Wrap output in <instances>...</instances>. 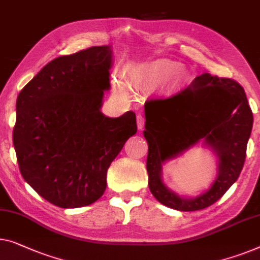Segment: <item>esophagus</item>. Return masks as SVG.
<instances>
[{"label": "esophagus", "instance_id": "1", "mask_svg": "<svg viewBox=\"0 0 260 260\" xmlns=\"http://www.w3.org/2000/svg\"><path fill=\"white\" fill-rule=\"evenodd\" d=\"M144 123H145V118L143 117L142 115H138L137 116V126L139 130H142L143 127H144Z\"/></svg>", "mask_w": 260, "mask_h": 260}]
</instances>
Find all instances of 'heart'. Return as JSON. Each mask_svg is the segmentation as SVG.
Masks as SVG:
<instances>
[{"mask_svg": "<svg viewBox=\"0 0 260 260\" xmlns=\"http://www.w3.org/2000/svg\"><path fill=\"white\" fill-rule=\"evenodd\" d=\"M129 77L133 86L153 90L169 83L171 80L176 88L183 85L189 80V74L183 69L182 63L170 61V59H157V61L131 68ZM115 85L118 91H125L126 83L121 75L117 76Z\"/></svg>", "mask_w": 260, "mask_h": 260, "instance_id": "obj_1", "label": "heart"}]
</instances>
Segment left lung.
<instances>
[{"label":"left lung","mask_w":260,"mask_h":260,"mask_svg":"<svg viewBox=\"0 0 260 260\" xmlns=\"http://www.w3.org/2000/svg\"><path fill=\"white\" fill-rule=\"evenodd\" d=\"M144 112L149 189L161 204L178 211L205 209L238 179L253 115L243 86L236 81L203 74L170 99L148 101ZM201 140L218 158L217 177L204 194L180 198L162 183L161 167Z\"/></svg>","instance_id":"1"}]
</instances>
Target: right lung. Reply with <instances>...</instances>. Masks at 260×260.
Masks as SVG:
<instances>
[{"label": "right lung", "mask_w": 260, "mask_h": 260, "mask_svg": "<svg viewBox=\"0 0 260 260\" xmlns=\"http://www.w3.org/2000/svg\"><path fill=\"white\" fill-rule=\"evenodd\" d=\"M111 66L110 46L88 48L52 59L18 93L13 139L20 171L58 208L102 197L111 161L137 133L135 112L110 118L101 111Z\"/></svg>", "instance_id": "1"}]
</instances>
